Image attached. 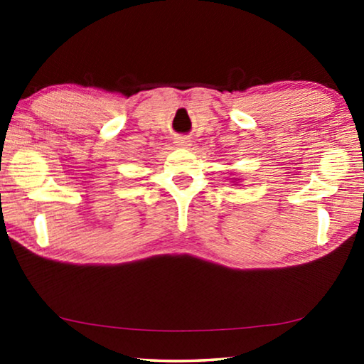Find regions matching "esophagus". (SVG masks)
<instances>
[{
  "mask_svg": "<svg viewBox=\"0 0 364 364\" xmlns=\"http://www.w3.org/2000/svg\"><path fill=\"white\" fill-rule=\"evenodd\" d=\"M188 139L187 137H177V141H176V144L177 146H181V147H186V146H188Z\"/></svg>",
  "mask_w": 364,
  "mask_h": 364,
  "instance_id": "obj_1",
  "label": "esophagus"
}]
</instances>
